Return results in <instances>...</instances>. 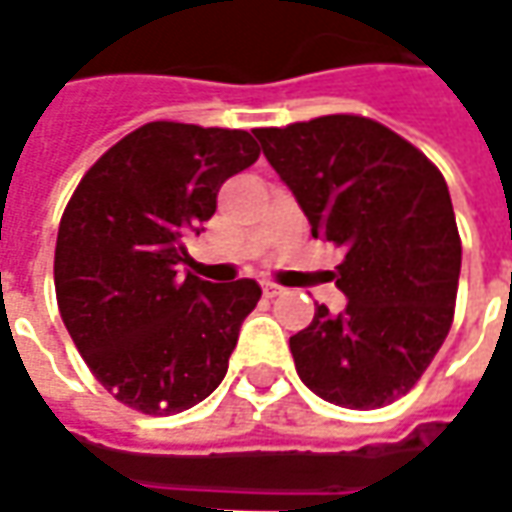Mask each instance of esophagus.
Returning <instances> with one entry per match:
<instances>
[{
    "mask_svg": "<svg viewBox=\"0 0 512 512\" xmlns=\"http://www.w3.org/2000/svg\"><path fill=\"white\" fill-rule=\"evenodd\" d=\"M263 294H266V297H277V294H283V289L274 286V283H263Z\"/></svg>",
    "mask_w": 512,
    "mask_h": 512,
    "instance_id": "esophagus-1",
    "label": "esophagus"
}]
</instances>
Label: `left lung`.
I'll return each mask as SVG.
<instances>
[{"label":"left lung","mask_w":512,"mask_h":512,"mask_svg":"<svg viewBox=\"0 0 512 512\" xmlns=\"http://www.w3.org/2000/svg\"><path fill=\"white\" fill-rule=\"evenodd\" d=\"M314 238L345 249L340 314L289 340L294 368L340 408H382L414 388L453 323L462 243L442 172L371 118L323 115L255 130Z\"/></svg>","instance_id":"left-lung-1"}]
</instances>
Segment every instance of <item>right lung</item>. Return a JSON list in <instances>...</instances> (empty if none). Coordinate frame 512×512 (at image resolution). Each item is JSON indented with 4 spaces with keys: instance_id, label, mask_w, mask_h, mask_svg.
<instances>
[{
    "instance_id": "obj_1",
    "label": "right lung",
    "mask_w": 512,
    "mask_h": 512,
    "mask_svg": "<svg viewBox=\"0 0 512 512\" xmlns=\"http://www.w3.org/2000/svg\"><path fill=\"white\" fill-rule=\"evenodd\" d=\"M257 155L246 130L152 121L104 152L64 209L53 263L64 326L98 382L141 414L186 411L226 377L260 286L178 266L223 181Z\"/></svg>"
}]
</instances>
